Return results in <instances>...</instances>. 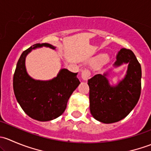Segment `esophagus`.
<instances>
[{"instance_id":"34e87169","label":"esophagus","mask_w":151,"mask_h":151,"mask_svg":"<svg viewBox=\"0 0 151 151\" xmlns=\"http://www.w3.org/2000/svg\"><path fill=\"white\" fill-rule=\"evenodd\" d=\"M91 73L88 69H86V68H85V69H84L83 71H82L81 76H82V79H83V80H85V81L88 80V79L90 78V77H91Z\"/></svg>"}]
</instances>
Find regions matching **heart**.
<instances>
[{"label": "heart", "instance_id": "1", "mask_svg": "<svg viewBox=\"0 0 151 151\" xmlns=\"http://www.w3.org/2000/svg\"><path fill=\"white\" fill-rule=\"evenodd\" d=\"M106 60V56H105V55H101L99 58V60L101 62H104Z\"/></svg>", "mask_w": 151, "mask_h": 151}]
</instances>
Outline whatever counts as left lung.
<instances>
[{
    "label": "left lung",
    "mask_w": 151,
    "mask_h": 151,
    "mask_svg": "<svg viewBox=\"0 0 151 151\" xmlns=\"http://www.w3.org/2000/svg\"><path fill=\"white\" fill-rule=\"evenodd\" d=\"M128 63L124 78L118 85H109L107 73L96 74L88 80L90 110L97 121L104 123L118 122L126 118L139 101L141 93V66L133 52L121 49L114 66Z\"/></svg>",
    "instance_id": "8db88e82"
}]
</instances>
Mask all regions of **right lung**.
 I'll return each mask as SVG.
<instances>
[{
	"label": "right lung",
	"instance_id": "right-lung-1",
	"mask_svg": "<svg viewBox=\"0 0 151 151\" xmlns=\"http://www.w3.org/2000/svg\"><path fill=\"white\" fill-rule=\"evenodd\" d=\"M47 47L55 50L50 44H36L23 52L17 63L14 74L15 97L24 112L33 119L49 121L63 113L67 102L80 82L77 73L62 68L57 77L48 81L31 78L25 68V58L32 50Z\"/></svg>",
	"mask_w": 151,
	"mask_h": 151
}]
</instances>
